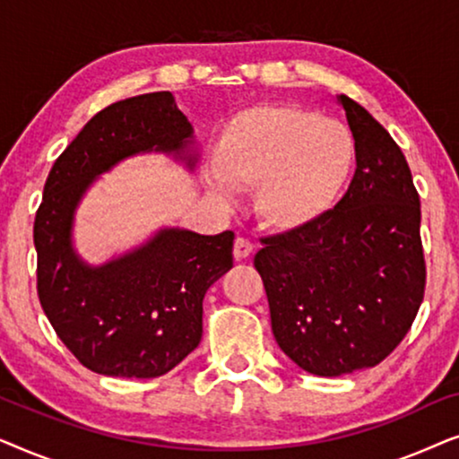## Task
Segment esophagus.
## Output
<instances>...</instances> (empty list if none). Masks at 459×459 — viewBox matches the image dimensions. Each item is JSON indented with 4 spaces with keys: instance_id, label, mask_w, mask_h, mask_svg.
Wrapping results in <instances>:
<instances>
[{
    "instance_id": "obj_1",
    "label": "esophagus",
    "mask_w": 459,
    "mask_h": 459,
    "mask_svg": "<svg viewBox=\"0 0 459 459\" xmlns=\"http://www.w3.org/2000/svg\"><path fill=\"white\" fill-rule=\"evenodd\" d=\"M253 255V242H248L247 238H238L234 242V259L236 261H244Z\"/></svg>"
}]
</instances>
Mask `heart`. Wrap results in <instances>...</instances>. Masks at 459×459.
Wrapping results in <instances>:
<instances>
[{
  "instance_id": "obj_1",
  "label": "heart",
  "mask_w": 459,
  "mask_h": 459,
  "mask_svg": "<svg viewBox=\"0 0 459 459\" xmlns=\"http://www.w3.org/2000/svg\"><path fill=\"white\" fill-rule=\"evenodd\" d=\"M359 146L347 125L297 104H256L228 118L211 150L206 190L228 204L253 187L259 223L281 236L322 223L349 190Z\"/></svg>"
}]
</instances>
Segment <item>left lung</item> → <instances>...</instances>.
<instances>
[{"label":"left lung","instance_id":"obj_1","mask_svg":"<svg viewBox=\"0 0 459 459\" xmlns=\"http://www.w3.org/2000/svg\"><path fill=\"white\" fill-rule=\"evenodd\" d=\"M359 156L347 194L322 223L267 238L255 256L280 349L305 372L374 368L410 332L424 299L420 196L391 134L347 96Z\"/></svg>","mask_w":459,"mask_h":459}]
</instances>
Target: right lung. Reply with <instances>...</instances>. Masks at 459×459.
<instances>
[{"label": "right lung", "instance_id": "obj_1", "mask_svg": "<svg viewBox=\"0 0 459 459\" xmlns=\"http://www.w3.org/2000/svg\"><path fill=\"white\" fill-rule=\"evenodd\" d=\"M142 154L196 169L194 129L171 91L100 110L54 162L33 228L49 324L87 369L121 378H156L184 361L203 338L206 290L234 267V231L203 236L173 225L98 265L79 255L74 219L87 192Z\"/></svg>", "mask_w": 459, "mask_h": 459}]
</instances>
